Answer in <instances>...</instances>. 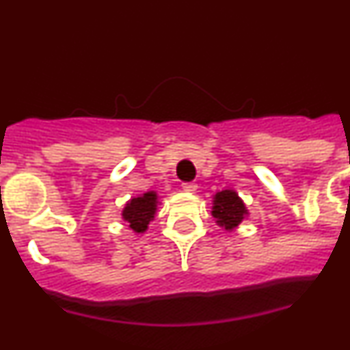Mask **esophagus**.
I'll return each instance as SVG.
<instances>
[{"label": "esophagus", "instance_id": "obj_1", "mask_svg": "<svg viewBox=\"0 0 350 350\" xmlns=\"http://www.w3.org/2000/svg\"><path fill=\"white\" fill-rule=\"evenodd\" d=\"M182 189L185 190V192H196V190H197V183H193V182L182 183Z\"/></svg>", "mask_w": 350, "mask_h": 350}]
</instances>
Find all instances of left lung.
Segmentation results:
<instances>
[{"instance_id": "left-lung-1", "label": "left lung", "mask_w": 350, "mask_h": 350, "mask_svg": "<svg viewBox=\"0 0 350 350\" xmlns=\"http://www.w3.org/2000/svg\"><path fill=\"white\" fill-rule=\"evenodd\" d=\"M213 217L219 228L231 231L241 224V221L250 216L243 199L237 193V190L224 189L213 196Z\"/></svg>"}]
</instances>
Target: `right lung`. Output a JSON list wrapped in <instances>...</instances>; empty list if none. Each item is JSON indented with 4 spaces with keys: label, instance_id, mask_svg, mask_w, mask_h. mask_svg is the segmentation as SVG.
<instances>
[{
    "label": "right lung",
    "instance_id": "obj_1",
    "mask_svg": "<svg viewBox=\"0 0 350 350\" xmlns=\"http://www.w3.org/2000/svg\"><path fill=\"white\" fill-rule=\"evenodd\" d=\"M158 204H160V197L154 190H148V192L139 193L136 197H131L120 213L122 219L126 221L129 230H133L136 234H143L148 231L151 221L154 219L157 214Z\"/></svg>",
    "mask_w": 350,
    "mask_h": 350
}]
</instances>
